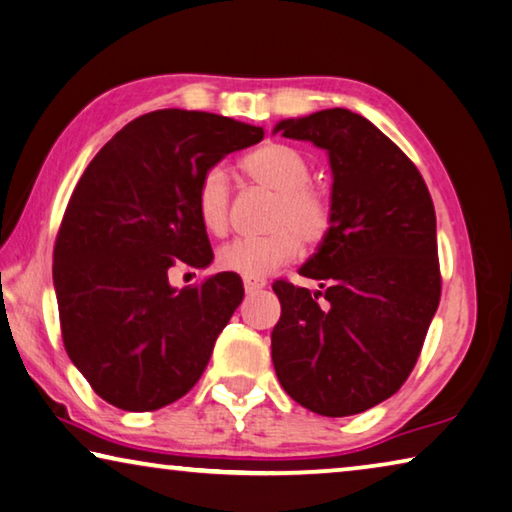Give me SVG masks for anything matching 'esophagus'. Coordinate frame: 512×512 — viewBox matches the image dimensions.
<instances>
[{
	"instance_id": "esophagus-1",
	"label": "esophagus",
	"mask_w": 512,
	"mask_h": 512,
	"mask_svg": "<svg viewBox=\"0 0 512 512\" xmlns=\"http://www.w3.org/2000/svg\"><path fill=\"white\" fill-rule=\"evenodd\" d=\"M266 287L264 278H243V289L246 294H255V291H262Z\"/></svg>"
}]
</instances>
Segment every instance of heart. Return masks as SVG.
Masks as SVG:
<instances>
[{"mask_svg": "<svg viewBox=\"0 0 512 512\" xmlns=\"http://www.w3.org/2000/svg\"><path fill=\"white\" fill-rule=\"evenodd\" d=\"M241 170L250 180L275 191L269 209L271 232L227 241L218 250V264L243 278H266L300 255V239L319 243L332 225V207L323 191L310 184L312 168L296 148L266 143L248 157ZM196 212L205 230L223 234L230 223V180L221 166L202 173L196 186Z\"/></svg>", "mask_w": 512, "mask_h": 512, "instance_id": "1", "label": "heart"}]
</instances>
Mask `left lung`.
Here are the masks:
<instances>
[{"instance_id": "left-lung-1", "label": "left lung", "mask_w": 512, "mask_h": 512, "mask_svg": "<svg viewBox=\"0 0 512 512\" xmlns=\"http://www.w3.org/2000/svg\"><path fill=\"white\" fill-rule=\"evenodd\" d=\"M278 132L328 152L332 225L300 266L321 291L273 285V367L303 408L358 415L399 392L440 305L433 200L417 166L360 113L323 109L280 120Z\"/></svg>"}]
</instances>
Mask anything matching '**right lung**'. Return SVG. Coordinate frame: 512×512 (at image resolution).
<instances>
[{
	"instance_id": "1",
	"label": "right lung",
	"mask_w": 512,
	"mask_h": 512,
	"mask_svg": "<svg viewBox=\"0 0 512 512\" xmlns=\"http://www.w3.org/2000/svg\"><path fill=\"white\" fill-rule=\"evenodd\" d=\"M264 129L207 111L159 109L125 125L81 175L54 246L63 344L97 396L164 408L198 383L243 298L237 273L177 289V259L212 264L196 186Z\"/></svg>"
}]
</instances>
